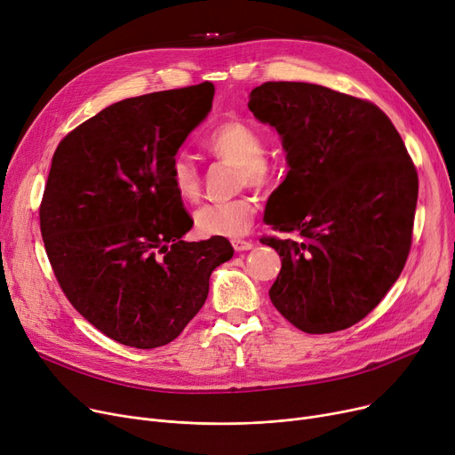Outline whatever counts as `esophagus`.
<instances>
[{
    "label": "esophagus",
    "instance_id": "esophagus-1",
    "mask_svg": "<svg viewBox=\"0 0 455 455\" xmlns=\"http://www.w3.org/2000/svg\"><path fill=\"white\" fill-rule=\"evenodd\" d=\"M232 247H234V251H237V252L249 251V249H252V242H249V240H240V237H237V240H232Z\"/></svg>",
    "mask_w": 455,
    "mask_h": 455
}]
</instances>
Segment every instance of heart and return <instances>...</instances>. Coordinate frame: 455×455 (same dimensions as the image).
<instances>
[{
  "mask_svg": "<svg viewBox=\"0 0 455 455\" xmlns=\"http://www.w3.org/2000/svg\"><path fill=\"white\" fill-rule=\"evenodd\" d=\"M206 149L227 164L237 165V184L267 188L278 175V162L266 155L267 138L245 119H227L204 140ZM170 179L184 203L201 197V173L188 155L179 153L170 164ZM258 212L252 196H237L230 201L210 203L196 212V230L203 235L235 237L249 232Z\"/></svg>",
  "mask_w": 455,
  "mask_h": 455,
  "instance_id": "1",
  "label": "heart"
}]
</instances>
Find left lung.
I'll use <instances>...</instances> for the list:
<instances>
[{
    "label": "left lung",
    "mask_w": 455,
    "mask_h": 455,
    "mask_svg": "<svg viewBox=\"0 0 455 455\" xmlns=\"http://www.w3.org/2000/svg\"><path fill=\"white\" fill-rule=\"evenodd\" d=\"M251 112L273 125L290 173L273 191L264 235L282 256L269 297L306 333L367 317L408 259L419 196L417 167L387 114L367 100L309 83L269 81Z\"/></svg>",
    "instance_id": "1"
}]
</instances>
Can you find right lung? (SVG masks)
<instances>
[{
	"label": "right lung",
	"instance_id": "add662e5",
	"mask_svg": "<svg viewBox=\"0 0 455 455\" xmlns=\"http://www.w3.org/2000/svg\"><path fill=\"white\" fill-rule=\"evenodd\" d=\"M213 92L204 81L114 103L53 155L40 203L47 258L71 306L122 345L173 341L203 307L212 271L234 254L223 235L182 242L194 220L170 179Z\"/></svg>",
	"mask_w": 455,
	"mask_h": 455
}]
</instances>
